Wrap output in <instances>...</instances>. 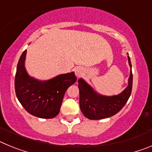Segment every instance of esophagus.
I'll list each match as a JSON object with an SVG mask.
<instances>
[{"instance_id": "obj_1", "label": "esophagus", "mask_w": 152, "mask_h": 152, "mask_svg": "<svg viewBox=\"0 0 152 152\" xmlns=\"http://www.w3.org/2000/svg\"><path fill=\"white\" fill-rule=\"evenodd\" d=\"M75 73L77 77H80L83 75V73H84V70H83L81 67H76L75 68Z\"/></svg>"}]
</instances>
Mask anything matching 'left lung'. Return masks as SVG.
Here are the masks:
<instances>
[{"instance_id":"obj_1","label":"left lung","mask_w":152,"mask_h":152,"mask_svg":"<svg viewBox=\"0 0 152 152\" xmlns=\"http://www.w3.org/2000/svg\"><path fill=\"white\" fill-rule=\"evenodd\" d=\"M128 61L132 68L131 61L128 56ZM80 94V108L81 112L90 119H102L110 117L121 110L131 95L132 88V69L129 77V84L126 89L118 95L103 96L94 91L91 86L82 78L78 80Z\"/></svg>"}]
</instances>
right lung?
Listing matches in <instances>:
<instances>
[{"label": "right lung", "instance_id": "1", "mask_svg": "<svg viewBox=\"0 0 152 152\" xmlns=\"http://www.w3.org/2000/svg\"><path fill=\"white\" fill-rule=\"evenodd\" d=\"M26 50L21 55L17 67L15 91L24 109L33 116L52 119L58 114L64 95L77 80L75 72L59 75L48 80L30 77L25 68Z\"/></svg>", "mask_w": 152, "mask_h": 152}]
</instances>
